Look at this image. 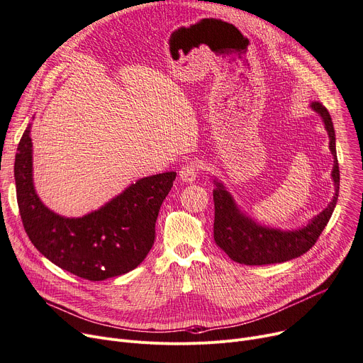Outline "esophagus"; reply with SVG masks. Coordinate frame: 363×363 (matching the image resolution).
Instances as JSON below:
<instances>
[{
  "label": "esophagus",
  "instance_id": "34e87169",
  "mask_svg": "<svg viewBox=\"0 0 363 363\" xmlns=\"http://www.w3.org/2000/svg\"><path fill=\"white\" fill-rule=\"evenodd\" d=\"M199 162L193 160L188 162L186 164H184L179 170V178L182 182H194L197 175H199Z\"/></svg>",
  "mask_w": 363,
  "mask_h": 363
}]
</instances>
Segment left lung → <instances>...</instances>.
Wrapping results in <instances>:
<instances>
[{"mask_svg":"<svg viewBox=\"0 0 363 363\" xmlns=\"http://www.w3.org/2000/svg\"><path fill=\"white\" fill-rule=\"evenodd\" d=\"M311 108L319 114L323 126H325L328 132L330 151L334 159V167L331 172V178L335 189L334 197L319 215L309 220L306 226H301L298 230L284 231L279 230V228L260 225L250 216H247L244 212H241V208L235 203L231 193L225 188V185L218 179H213L216 185V188L213 189V237L216 244L234 262L259 266L282 263L296 259L306 253L309 249H312V245L319 238L323 228L327 226L337 204L340 189L335 132L331 116L325 107L315 101L311 104Z\"/></svg>","mask_w":363,"mask_h":363,"instance_id":"1","label":"left lung"}]
</instances>
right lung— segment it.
Returning <instances> with one entry per match:
<instances>
[{"label":"right lung","instance_id":"1","mask_svg":"<svg viewBox=\"0 0 363 363\" xmlns=\"http://www.w3.org/2000/svg\"><path fill=\"white\" fill-rule=\"evenodd\" d=\"M175 178L177 172L141 178L97 211L66 218L50 211L35 191L30 125L14 162L17 204L29 240L59 268L89 281L128 274L145 259Z\"/></svg>","mask_w":363,"mask_h":363}]
</instances>
